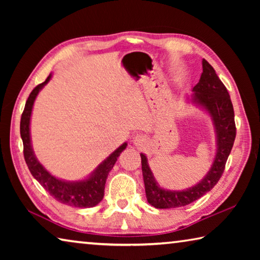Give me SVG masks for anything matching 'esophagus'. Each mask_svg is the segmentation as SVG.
I'll use <instances>...</instances> for the list:
<instances>
[{
  "mask_svg": "<svg viewBox=\"0 0 260 260\" xmlns=\"http://www.w3.org/2000/svg\"><path fill=\"white\" fill-rule=\"evenodd\" d=\"M133 143L136 147H143L147 143V138L142 134H138L133 139Z\"/></svg>",
  "mask_w": 260,
  "mask_h": 260,
  "instance_id": "34e87169",
  "label": "esophagus"
}]
</instances>
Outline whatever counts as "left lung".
Returning a JSON list of instances; mask_svg holds the SVG:
<instances>
[{
  "label": "left lung",
  "mask_w": 260,
  "mask_h": 260,
  "mask_svg": "<svg viewBox=\"0 0 260 260\" xmlns=\"http://www.w3.org/2000/svg\"><path fill=\"white\" fill-rule=\"evenodd\" d=\"M203 72L197 85L192 88L191 101L200 105L211 116L217 134V152L208 174L201 181L186 190H166L159 187L148 165L146 155L141 153V164L146 195L149 204L157 209L180 208L192 203L210 191L225 170L227 158L232 151L236 136L234 109L227 88L220 80L214 69L203 59Z\"/></svg>",
  "instance_id": "1"
}]
</instances>
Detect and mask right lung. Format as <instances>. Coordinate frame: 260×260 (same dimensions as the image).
Masks as SVG:
<instances>
[{
  "mask_svg": "<svg viewBox=\"0 0 260 260\" xmlns=\"http://www.w3.org/2000/svg\"><path fill=\"white\" fill-rule=\"evenodd\" d=\"M50 79L51 74H49L45 82L34 88L26 101L24 112L21 114L20 136L24 144L25 161L28 166L30 174L55 200L63 204L74 206V208H93L103 200L108 174L112 170L113 165L116 164L117 158L120 156L121 151L126 149L127 143L125 142L121 144L107 159L101 162L98 169L89 175V178L81 180V181H64V180L57 179L54 175H51L35 157L29 135V121L34 101L37 99L39 91L47 85Z\"/></svg>",
  "mask_w": 260,
  "mask_h": 260,
  "instance_id": "add662e5",
  "label": "right lung"
}]
</instances>
